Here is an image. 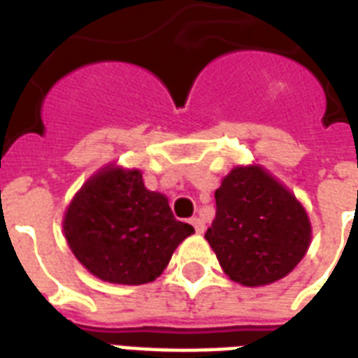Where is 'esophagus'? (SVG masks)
<instances>
[{"instance_id":"1","label":"esophagus","mask_w":358,"mask_h":358,"mask_svg":"<svg viewBox=\"0 0 358 358\" xmlns=\"http://www.w3.org/2000/svg\"><path fill=\"white\" fill-rule=\"evenodd\" d=\"M189 223L193 224V229H195L196 234H202V232H204V229H206V227H204V223H202V219H199V217H191Z\"/></svg>"}]
</instances>
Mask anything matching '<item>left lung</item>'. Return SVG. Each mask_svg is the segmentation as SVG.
I'll list each match as a JSON object with an SVG mask.
<instances>
[{"label": "left lung", "instance_id": "obj_1", "mask_svg": "<svg viewBox=\"0 0 358 358\" xmlns=\"http://www.w3.org/2000/svg\"><path fill=\"white\" fill-rule=\"evenodd\" d=\"M215 204L204 238L236 282L271 284L305 256L312 236L305 208L264 169H232L215 191Z\"/></svg>", "mask_w": 358, "mask_h": 358}]
</instances>
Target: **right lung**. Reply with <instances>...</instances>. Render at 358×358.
Returning a JSON list of instances; mask_svg holds the SVG:
<instances>
[{
	"instance_id": "1",
	"label": "right lung",
	"mask_w": 358,
	"mask_h": 358,
	"mask_svg": "<svg viewBox=\"0 0 358 358\" xmlns=\"http://www.w3.org/2000/svg\"><path fill=\"white\" fill-rule=\"evenodd\" d=\"M64 236L76 258L102 280L146 284L195 229L173 215L167 196L148 191L143 174L108 167L87 182L66 210Z\"/></svg>"
}]
</instances>
